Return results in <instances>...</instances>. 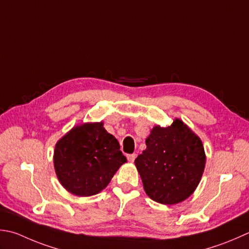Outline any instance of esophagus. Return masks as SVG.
<instances>
[{
	"label": "esophagus",
	"mask_w": 249,
	"mask_h": 249,
	"mask_svg": "<svg viewBox=\"0 0 249 249\" xmlns=\"http://www.w3.org/2000/svg\"><path fill=\"white\" fill-rule=\"evenodd\" d=\"M136 157H137V154H136V153H133V154H127V160H128V162L133 163L134 160H135V159H136Z\"/></svg>",
	"instance_id": "34e87169"
}]
</instances>
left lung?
<instances>
[{
  "label": "left lung",
  "mask_w": 249,
  "mask_h": 249,
  "mask_svg": "<svg viewBox=\"0 0 249 249\" xmlns=\"http://www.w3.org/2000/svg\"><path fill=\"white\" fill-rule=\"evenodd\" d=\"M145 144L147 149L135 165L148 196L164 205L187 199L196 191L205 168L202 140L176 119L167 127L154 126Z\"/></svg>",
  "instance_id": "1"
}]
</instances>
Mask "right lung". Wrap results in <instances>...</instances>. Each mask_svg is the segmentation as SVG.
Returning <instances> with one entry per match:
<instances>
[{"instance_id":"right-lung-1","label":"right lung","mask_w":249,"mask_h":249,"mask_svg":"<svg viewBox=\"0 0 249 249\" xmlns=\"http://www.w3.org/2000/svg\"><path fill=\"white\" fill-rule=\"evenodd\" d=\"M126 162L119 141L105 129L102 122L75 126L57 141L53 151L57 178L76 196L102 191Z\"/></svg>"}]
</instances>
